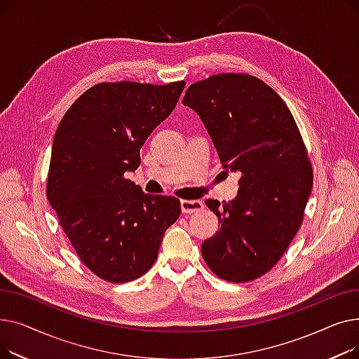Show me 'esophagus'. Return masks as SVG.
Instances as JSON below:
<instances>
[{
	"instance_id": "obj_1",
	"label": "esophagus",
	"mask_w": 359,
	"mask_h": 359,
	"mask_svg": "<svg viewBox=\"0 0 359 359\" xmlns=\"http://www.w3.org/2000/svg\"><path fill=\"white\" fill-rule=\"evenodd\" d=\"M180 206H182L183 214H192V212H198V211L203 210V203L201 201L183 199V201H180Z\"/></svg>"
}]
</instances>
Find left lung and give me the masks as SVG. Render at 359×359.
Listing matches in <instances>:
<instances>
[{
  "label": "left lung",
  "mask_w": 359,
  "mask_h": 359,
  "mask_svg": "<svg viewBox=\"0 0 359 359\" xmlns=\"http://www.w3.org/2000/svg\"><path fill=\"white\" fill-rule=\"evenodd\" d=\"M222 167L240 173L233 201L206 199L221 229L202 243L210 269L230 282L271 271L297 234L313 186L306 145L285 102L249 74H218L186 90Z\"/></svg>",
  "instance_id": "obj_1"
}]
</instances>
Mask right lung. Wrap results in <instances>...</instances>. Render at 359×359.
Returning a JSON list of instances; mask_svg holds the SVG:
<instances>
[{
  "label": "right lung",
  "instance_id": "add662e5",
  "mask_svg": "<svg viewBox=\"0 0 359 359\" xmlns=\"http://www.w3.org/2000/svg\"><path fill=\"white\" fill-rule=\"evenodd\" d=\"M184 81L93 86L55 132L46 196L84 265L113 284L134 280L157 259L180 215L175 196L148 195L125 179L140 149L176 107Z\"/></svg>",
  "mask_w": 359,
  "mask_h": 359
}]
</instances>
